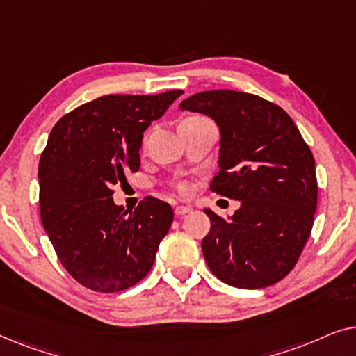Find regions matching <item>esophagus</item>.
Segmentation results:
<instances>
[{
  "mask_svg": "<svg viewBox=\"0 0 356 356\" xmlns=\"http://www.w3.org/2000/svg\"><path fill=\"white\" fill-rule=\"evenodd\" d=\"M191 212H193V207L191 206H178V207H175V213H177L178 217L188 216V213H191Z\"/></svg>",
  "mask_w": 356,
  "mask_h": 356,
  "instance_id": "obj_1",
  "label": "esophagus"
}]
</instances>
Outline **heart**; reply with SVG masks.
<instances>
[{
    "label": "heart",
    "mask_w": 356,
    "mask_h": 356,
    "mask_svg": "<svg viewBox=\"0 0 356 356\" xmlns=\"http://www.w3.org/2000/svg\"><path fill=\"white\" fill-rule=\"evenodd\" d=\"M178 189H179V191H181V193H186V191H188V184H186V183H179V184H178Z\"/></svg>",
    "instance_id": "b5f03b06"
}]
</instances>
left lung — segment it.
<instances>
[{
  "label": "left lung",
  "mask_w": 356,
  "mask_h": 356,
  "mask_svg": "<svg viewBox=\"0 0 356 356\" xmlns=\"http://www.w3.org/2000/svg\"><path fill=\"white\" fill-rule=\"evenodd\" d=\"M220 131L211 191L240 201L232 217L206 209L202 252L212 274L236 289H264L293 269L318 204L314 157L280 106L236 90L199 92L179 104Z\"/></svg>",
  "instance_id": "1"
}]
</instances>
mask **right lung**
Instances as JSON below:
<instances>
[{
  "mask_svg": "<svg viewBox=\"0 0 356 356\" xmlns=\"http://www.w3.org/2000/svg\"><path fill=\"white\" fill-rule=\"evenodd\" d=\"M181 94L99 97L48 136L38 163L42 223L63 267L87 289L126 290L152 269L173 209L149 196L128 212L111 186L138 172L144 131Z\"/></svg>",
  "mask_w": 356,
  "mask_h": 356,
  "instance_id": "1",
  "label": "right lung"
}]
</instances>
